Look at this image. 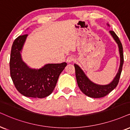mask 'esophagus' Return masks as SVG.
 <instances>
[{
  "mask_svg": "<svg viewBox=\"0 0 130 130\" xmlns=\"http://www.w3.org/2000/svg\"><path fill=\"white\" fill-rule=\"evenodd\" d=\"M74 60H75V57L73 56H68L67 58V61L68 62V63L73 62Z\"/></svg>",
  "mask_w": 130,
  "mask_h": 130,
  "instance_id": "obj_1",
  "label": "esophagus"
}]
</instances>
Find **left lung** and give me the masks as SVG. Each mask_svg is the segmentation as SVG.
<instances>
[{
	"instance_id": "obj_1",
	"label": "left lung",
	"mask_w": 130,
	"mask_h": 130,
	"mask_svg": "<svg viewBox=\"0 0 130 130\" xmlns=\"http://www.w3.org/2000/svg\"><path fill=\"white\" fill-rule=\"evenodd\" d=\"M110 33L112 35L113 38L116 41L119 46L120 57H121V64L117 74L115 77L114 80L110 83L107 85H98L95 84L92 82L86 75L85 74L83 71L76 64H74L75 70V76H76L77 82L78 86L82 91L87 96L91 98H102L106 96L107 95L113 91L117 86L119 83L121 72L122 70V66L124 64V54H123V47L122 43L119 38L114 31L110 30Z\"/></svg>"
}]
</instances>
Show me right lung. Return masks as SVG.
<instances>
[{"instance_id": "add662e5", "label": "right lung", "mask_w": 130, "mask_h": 130, "mask_svg": "<svg viewBox=\"0 0 130 130\" xmlns=\"http://www.w3.org/2000/svg\"><path fill=\"white\" fill-rule=\"evenodd\" d=\"M27 36H19L12 44L9 61L11 78L17 91L24 96L45 98L53 92L67 63H48L39 70L29 68L23 62L20 54Z\"/></svg>"}]
</instances>
